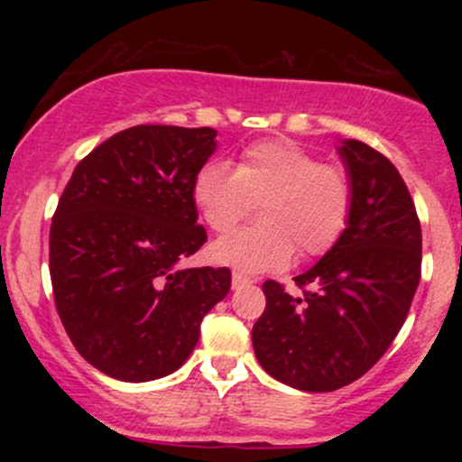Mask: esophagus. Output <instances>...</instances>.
<instances>
[{"instance_id": "34e87169", "label": "esophagus", "mask_w": 462, "mask_h": 462, "mask_svg": "<svg viewBox=\"0 0 462 462\" xmlns=\"http://www.w3.org/2000/svg\"><path fill=\"white\" fill-rule=\"evenodd\" d=\"M252 282V280L245 278V275L241 273H232V289H243V286Z\"/></svg>"}]
</instances>
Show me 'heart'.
I'll list each match as a JSON object with an SVG mask.
<instances>
[{"label": "heart", "instance_id": "heart-1", "mask_svg": "<svg viewBox=\"0 0 462 462\" xmlns=\"http://www.w3.org/2000/svg\"><path fill=\"white\" fill-rule=\"evenodd\" d=\"M201 219L217 235L230 232L258 204L263 224L232 232L210 247L215 263L241 273L282 269L298 249L317 258L337 245L354 208V182L343 164L321 162L291 139L245 147L235 169L206 162L190 187Z\"/></svg>", "mask_w": 462, "mask_h": 462}]
</instances>
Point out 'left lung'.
Wrapping results in <instances>:
<instances>
[{"mask_svg": "<svg viewBox=\"0 0 462 462\" xmlns=\"http://www.w3.org/2000/svg\"><path fill=\"white\" fill-rule=\"evenodd\" d=\"M338 153L354 182L346 232L295 278L301 295L263 284L267 309L252 328L261 367L312 393L352 384L383 358L421 278V226L400 171L360 141H343Z\"/></svg>", "mask_w": 462, "mask_h": 462, "instance_id": "obj_1", "label": "left lung"}]
</instances>
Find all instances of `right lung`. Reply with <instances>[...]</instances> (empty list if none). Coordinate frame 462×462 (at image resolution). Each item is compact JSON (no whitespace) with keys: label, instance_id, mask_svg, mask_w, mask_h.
<instances>
[{"label":"right lung","instance_id":"right-lung-1","mask_svg":"<svg viewBox=\"0 0 462 462\" xmlns=\"http://www.w3.org/2000/svg\"><path fill=\"white\" fill-rule=\"evenodd\" d=\"M213 128L134 125L84 156L58 199L50 275L62 326L87 363L124 383L182 367L230 269H178L206 243L190 187Z\"/></svg>","mask_w":462,"mask_h":462}]
</instances>
